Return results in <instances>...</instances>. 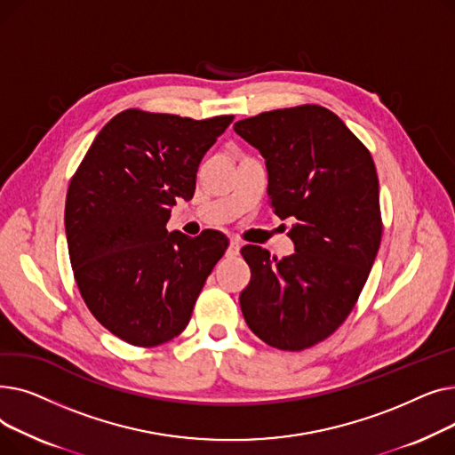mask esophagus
<instances>
[{
    "mask_svg": "<svg viewBox=\"0 0 455 455\" xmlns=\"http://www.w3.org/2000/svg\"><path fill=\"white\" fill-rule=\"evenodd\" d=\"M240 247H242V243L232 237L230 243H228V249H227V254L228 256H237V254H240Z\"/></svg>",
    "mask_w": 455,
    "mask_h": 455,
    "instance_id": "1",
    "label": "esophagus"
}]
</instances>
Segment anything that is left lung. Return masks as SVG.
<instances>
[{"mask_svg":"<svg viewBox=\"0 0 455 455\" xmlns=\"http://www.w3.org/2000/svg\"><path fill=\"white\" fill-rule=\"evenodd\" d=\"M234 131L266 158L267 194L295 252L282 259L245 245L251 282L240 295L249 328L280 350L312 347L348 317L381 242L371 153L319 105L261 112Z\"/></svg>","mask_w":455,"mask_h":455,"instance_id":"8db88e82","label":"left lung"}]
</instances>
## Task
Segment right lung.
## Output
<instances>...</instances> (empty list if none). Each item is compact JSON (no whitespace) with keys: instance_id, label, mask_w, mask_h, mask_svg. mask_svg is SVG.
<instances>
[{"instance_id":"add662e5","label":"right lung","mask_w":455,"mask_h":455,"mask_svg":"<svg viewBox=\"0 0 455 455\" xmlns=\"http://www.w3.org/2000/svg\"><path fill=\"white\" fill-rule=\"evenodd\" d=\"M232 119L124 110L69 182L64 225L79 291L92 315L134 347L179 336L228 247L218 230L189 237L165 223L177 201L194 197L199 164Z\"/></svg>"}]
</instances>
